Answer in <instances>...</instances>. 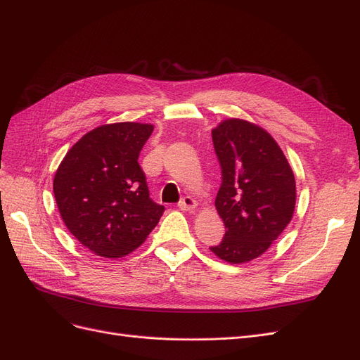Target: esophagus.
Returning <instances> with one entry per match:
<instances>
[{
	"label": "esophagus",
	"instance_id": "1",
	"mask_svg": "<svg viewBox=\"0 0 360 360\" xmlns=\"http://www.w3.org/2000/svg\"><path fill=\"white\" fill-rule=\"evenodd\" d=\"M198 202L195 201V198L192 197H184L181 198V201L179 202V209L183 210V212H193L195 209H197Z\"/></svg>",
	"mask_w": 360,
	"mask_h": 360
}]
</instances>
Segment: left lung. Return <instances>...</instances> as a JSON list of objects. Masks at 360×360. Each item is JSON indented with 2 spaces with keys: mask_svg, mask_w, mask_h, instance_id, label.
I'll return each mask as SVG.
<instances>
[{
  "mask_svg": "<svg viewBox=\"0 0 360 360\" xmlns=\"http://www.w3.org/2000/svg\"><path fill=\"white\" fill-rule=\"evenodd\" d=\"M222 183L216 210L226 228L210 250L226 263L242 264L263 255L290 224L296 180L281 147L267 130L228 118L212 130Z\"/></svg>",
  "mask_w": 360,
  "mask_h": 360,
  "instance_id": "obj_1",
  "label": "left lung"
}]
</instances>
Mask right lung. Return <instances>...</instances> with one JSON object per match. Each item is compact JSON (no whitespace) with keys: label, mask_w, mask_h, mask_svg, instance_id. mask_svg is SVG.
Returning a JSON list of instances; mask_svg holds the SVG:
<instances>
[{"label":"right lung","mask_w":360,"mask_h":360,"mask_svg":"<svg viewBox=\"0 0 360 360\" xmlns=\"http://www.w3.org/2000/svg\"><path fill=\"white\" fill-rule=\"evenodd\" d=\"M153 124L112 123L85 134L53 177L61 219L96 255L122 258L144 243L165 207L150 198L138 158Z\"/></svg>","instance_id":"add662e5"}]
</instances>
